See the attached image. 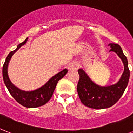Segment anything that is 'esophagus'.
I'll list each match as a JSON object with an SVG mask.
<instances>
[{
  "instance_id": "34e87169",
  "label": "esophagus",
  "mask_w": 133,
  "mask_h": 133,
  "mask_svg": "<svg viewBox=\"0 0 133 133\" xmlns=\"http://www.w3.org/2000/svg\"><path fill=\"white\" fill-rule=\"evenodd\" d=\"M78 68V64L77 63H72L68 65L69 71H76Z\"/></svg>"
}]
</instances>
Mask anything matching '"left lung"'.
Here are the masks:
<instances>
[{
  "mask_svg": "<svg viewBox=\"0 0 133 133\" xmlns=\"http://www.w3.org/2000/svg\"><path fill=\"white\" fill-rule=\"evenodd\" d=\"M111 49L122 59L124 70L120 79L116 84L110 86H100L93 82L83 69L78 70L79 81L77 91L80 100L84 105L95 109H102L111 107L119 100L126 89L130 77L128 60L119 45L109 44Z\"/></svg>",
  "mask_w": 133,
  "mask_h": 133,
  "instance_id": "8db88e82",
  "label": "left lung"
}]
</instances>
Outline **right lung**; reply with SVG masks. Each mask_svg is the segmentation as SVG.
Listing matches in <instances>:
<instances>
[{"label": "right lung", "instance_id": "right-lung-1", "mask_svg": "<svg viewBox=\"0 0 133 133\" xmlns=\"http://www.w3.org/2000/svg\"><path fill=\"white\" fill-rule=\"evenodd\" d=\"M28 38L23 42L18 45L17 48L14 51L9 52L6 58L5 63L3 67V81L7 87L8 91L13 98L21 105L27 108H35L44 105L49 101L53 94L57 84L59 80L61 79L67 74L68 70L64 69L61 72L57 73L53 76L47 83L39 89L34 91H26L21 90L11 82L8 76V65L12 55L19 48L26 43Z\"/></svg>", "mask_w": 133, "mask_h": 133}]
</instances>
